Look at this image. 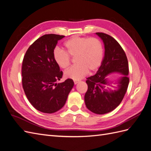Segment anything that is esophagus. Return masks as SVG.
<instances>
[{
	"label": "esophagus",
	"mask_w": 151,
	"mask_h": 151,
	"mask_svg": "<svg viewBox=\"0 0 151 151\" xmlns=\"http://www.w3.org/2000/svg\"><path fill=\"white\" fill-rule=\"evenodd\" d=\"M74 83L75 84H76L79 83V81H74Z\"/></svg>",
	"instance_id": "1"
}]
</instances>
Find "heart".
Instances as JSON below:
<instances>
[{"instance_id":"1","label":"heart","mask_w":151,"mask_h":151,"mask_svg":"<svg viewBox=\"0 0 151 151\" xmlns=\"http://www.w3.org/2000/svg\"><path fill=\"white\" fill-rule=\"evenodd\" d=\"M65 52L58 47L53 50V58L56 64L66 68L70 63V57H75L76 64L65 72L66 78L79 80L87 73L96 70L101 65L103 57V47L97 38L73 36L63 44Z\"/></svg>"}]
</instances>
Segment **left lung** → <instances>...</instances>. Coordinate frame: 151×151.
<instances>
[{
    "mask_svg": "<svg viewBox=\"0 0 151 151\" xmlns=\"http://www.w3.org/2000/svg\"><path fill=\"white\" fill-rule=\"evenodd\" d=\"M96 35L104 42V57L96 74L87 78L88 88L84 101L91 111L102 115L113 111L122 102L129 83V69L126 54L117 41L103 33H96ZM112 72H120L124 75L119 82V89L114 91L107 88L105 79Z\"/></svg>",
    "mask_w": 151,
    "mask_h": 151,
    "instance_id": "8db88e82",
    "label": "left lung"
}]
</instances>
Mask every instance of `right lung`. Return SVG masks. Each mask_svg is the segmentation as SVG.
I'll use <instances>...</instances> for the list:
<instances>
[{
    "mask_svg": "<svg viewBox=\"0 0 151 151\" xmlns=\"http://www.w3.org/2000/svg\"><path fill=\"white\" fill-rule=\"evenodd\" d=\"M63 35H45L27 50L22 63V84L30 103L38 111L52 113L61 109L74 86L68 79L55 83L63 72L53 58V50Z\"/></svg>",
    "mask_w": 151,
    "mask_h": 151,
    "instance_id": "1",
    "label": "right lung"
}]
</instances>
